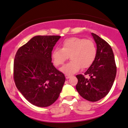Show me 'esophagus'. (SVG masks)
<instances>
[{"instance_id":"1","label":"esophagus","mask_w":128,"mask_h":128,"mask_svg":"<svg viewBox=\"0 0 128 128\" xmlns=\"http://www.w3.org/2000/svg\"><path fill=\"white\" fill-rule=\"evenodd\" d=\"M65 76H66V78L68 79V78H69L70 77V75H68V74H66V75H65Z\"/></svg>"}]
</instances>
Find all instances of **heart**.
I'll list each match as a JSON object with an SVG mask.
<instances>
[{"label": "heart", "mask_w": 128, "mask_h": 128, "mask_svg": "<svg viewBox=\"0 0 128 128\" xmlns=\"http://www.w3.org/2000/svg\"><path fill=\"white\" fill-rule=\"evenodd\" d=\"M97 48L93 41L79 37H70L64 40L62 48H56L52 53L55 66L62 65L70 56L71 61L60 68L68 75L80 70L82 68L90 67L96 58Z\"/></svg>", "instance_id": "1"}]
</instances>
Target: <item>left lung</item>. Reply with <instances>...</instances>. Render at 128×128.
<instances>
[{
  "instance_id": "left-lung-1",
  "label": "left lung",
  "mask_w": 128,
  "mask_h": 128,
  "mask_svg": "<svg viewBox=\"0 0 128 128\" xmlns=\"http://www.w3.org/2000/svg\"><path fill=\"white\" fill-rule=\"evenodd\" d=\"M97 46L96 58L84 73L77 75L76 89L82 98L91 102H96L104 98L109 92L116 74L114 52L109 44L91 33Z\"/></svg>"
}]
</instances>
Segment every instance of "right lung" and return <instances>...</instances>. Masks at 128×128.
<instances>
[{
  "label": "right lung",
  "instance_id": "1",
  "mask_svg": "<svg viewBox=\"0 0 128 128\" xmlns=\"http://www.w3.org/2000/svg\"><path fill=\"white\" fill-rule=\"evenodd\" d=\"M58 36H37L16 53L13 77L16 88L32 104L51 106L59 98L65 82L62 72L52 62V52Z\"/></svg>",
  "mask_w": 128,
  "mask_h": 128
}]
</instances>
